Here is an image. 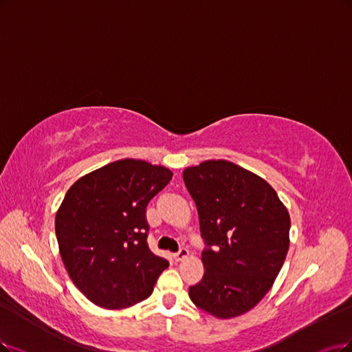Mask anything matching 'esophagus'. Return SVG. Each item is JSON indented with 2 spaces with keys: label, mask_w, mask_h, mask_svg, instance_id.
I'll use <instances>...</instances> for the list:
<instances>
[{
  "label": "esophagus",
  "mask_w": 352,
  "mask_h": 352,
  "mask_svg": "<svg viewBox=\"0 0 352 352\" xmlns=\"http://www.w3.org/2000/svg\"><path fill=\"white\" fill-rule=\"evenodd\" d=\"M188 256V250L187 248H181L178 252L174 254V259L178 263V261H183L184 258Z\"/></svg>",
  "instance_id": "1"
}]
</instances>
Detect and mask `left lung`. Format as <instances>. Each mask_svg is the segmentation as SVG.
<instances>
[{
	"mask_svg": "<svg viewBox=\"0 0 352 352\" xmlns=\"http://www.w3.org/2000/svg\"><path fill=\"white\" fill-rule=\"evenodd\" d=\"M197 206L206 268L191 302L219 319L235 318L268 293L289 251L290 216L265 179L232 162L184 169Z\"/></svg>",
	"mask_w": 352,
	"mask_h": 352,
	"instance_id": "left-lung-1",
	"label": "left lung"
}]
</instances>
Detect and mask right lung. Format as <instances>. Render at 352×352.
Wrapping results in <instances>:
<instances>
[{
    "mask_svg": "<svg viewBox=\"0 0 352 352\" xmlns=\"http://www.w3.org/2000/svg\"><path fill=\"white\" fill-rule=\"evenodd\" d=\"M173 178L169 169L120 160L80 178L65 194L55 230L65 268L97 306L123 309L145 300L165 258L148 246L146 206Z\"/></svg>",
    "mask_w": 352,
    "mask_h": 352,
    "instance_id": "obj_1",
    "label": "right lung"
}]
</instances>
